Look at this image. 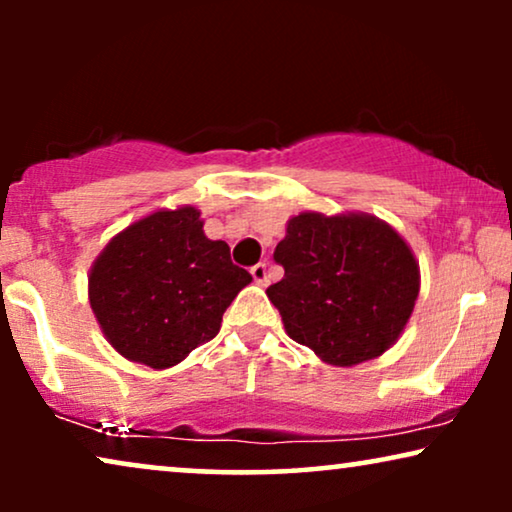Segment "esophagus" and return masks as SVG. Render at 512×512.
I'll return each instance as SVG.
<instances>
[{
	"label": "esophagus",
	"mask_w": 512,
	"mask_h": 512,
	"mask_svg": "<svg viewBox=\"0 0 512 512\" xmlns=\"http://www.w3.org/2000/svg\"><path fill=\"white\" fill-rule=\"evenodd\" d=\"M251 277H254L256 284H268V265L265 263H256L254 268H251Z\"/></svg>",
	"instance_id": "1"
}]
</instances>
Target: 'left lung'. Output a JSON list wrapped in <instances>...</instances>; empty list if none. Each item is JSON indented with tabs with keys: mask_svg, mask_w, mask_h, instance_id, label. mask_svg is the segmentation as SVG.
I'll return each mask as SVG.
<instances>
[{
	"mask_svg": "<svg viewBox=\"0 0 512 512\" xmlns=\"http://www.w3.org/2000/svg\"><path fill=\"white\" fill-rule=\"evenodd\" d=\"M268 286L291 340L331 366L377 359L401 338L419 296L410 244L373 214L300 212L286 223Z\"/></svg>",
	"mask_w": 512,
	"mask_h": 512,
	"instance_id": "1",
	"label": "left lung"
}]
</instances>
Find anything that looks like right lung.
<instances>
[{"mask_svg":"<svg viewBox=\"0 0 512 512\" xmlns=\"http://www.w3.org/2000/svg\"><path fill=\"white\" fill-rule=\"evenodd\" d=\"M200 209H158L114 235L88 275V300L123 359L177 366L221 328L226 307L251 282L223 240H209Z\"/></svg>","mask_w":512,"mask_h":512,"instance_id":"obj_1","label":"right lung"}]
</instances>
